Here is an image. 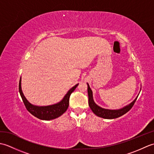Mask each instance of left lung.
I'll use <instances>...</instances> for the list:
<instances>
[{
	"label": "left lung",
	"mask_w": 154,
	"mask_h": 154,
	"mask_svg": "<svg viewBox=\"0 0 154 154\" xmlns=\"http://www.w3.org/2000/svg\"><path fill=\"white\" fill-rule=\"evenodd\" d=\"M87 84V92H88V96H89V105L91 108V109L92 110L93 113L97 115V116L103 118V119H116V118H119L121 116L124 115V114L128 112V111L132 109L134 103L138 98L139 94L138 96L136 97V99L134 100L132 103H130L128 105H126L121 109H114V110H111V109H104V108L100 107V106L97 105V104L94 103V99H93V91L89 87V85Z\"/></svg>",
	"instance_id": "left-lung-1"
}]
</instances>
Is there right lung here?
I'll list each match as a JSON object with an SVG mask.
<instances>
[{
  "label": "right lung",
  "instance_id": "right-lung-1",
  "mask_svg": "<svg viewBox=\"0 0 154 154\" xmlns=\"http://www.w3.org/2000/svg\"><path fill=\"white\" fill-rule=\"evenodd\" d=\"M21 81L22 78L20 77L19 82V93L20 94L26 108L32 115H34L39 119L44 120H50L57 119V118L61 116L67 110L69 106V100L71 94L73 92L79 85V83L75 85L74 87L69 90L60 102L48 106H36L30 103L25 97L22 90Z\"/></svg>",
  "mask_w": 154,
  "mask_h": 154
}]
</instances>
